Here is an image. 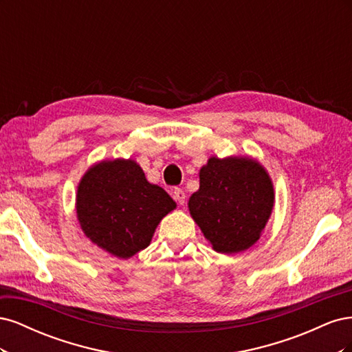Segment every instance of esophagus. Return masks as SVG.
Listing matches in <instances>:
<instances>
[{
  "mask_svg": "<svg viewBox=\"0 0 352 352\" xmlns=\"http://www.w3.org/2000/svg\"><path fill=\"white\" fill-rule=\"evenodd\" d=\"M173 198H175V201L177 202L179 206H184V204H185V198H186V195H185V192H184L182 189L176 188V189L173 190Z\"/></svg>",
  "mask_w": 352,
  "mask_h": 352,
  "instance_id": "esophagus-1",
  "label": "esophagus"
}]
</instances>
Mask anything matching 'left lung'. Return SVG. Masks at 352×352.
<instances>
[{"label":"left lung","instance_id":"1","mask_svg":"<svg viewBox=\"0 0 352 352\" xmlns=\"http://www.w3.org/2000/svg\"><path fill=\"white\" fill-rule=\"evenodd\" d=\"M273 185L251 158L211 157L199 172L189 211L212 248L233 254L258 241L273 208Z\"/></svg>","mask_w":352,"mask_h":352}]
</instances>
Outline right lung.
I'll list each match as a JSON object with an SVG mask.
<instances>
[{
	"label": "right lung",
	"instance_id": "right-lung-1",
	"mask_svg": "<svg viewBox=\"0 0 352 352\" xmlns=\"http://www.w3.org/2000/svg\"><path fill=\"white\" fill-rule=\"evenodd\" d=\"M175 207L166 190L148 182L132 160L91 167L80 180L76 197L85 235L120 258L146 248L160 220Z\"/></svg>",
	"mask_w": 352,
	"mask_h": 352
}]
</instances>
